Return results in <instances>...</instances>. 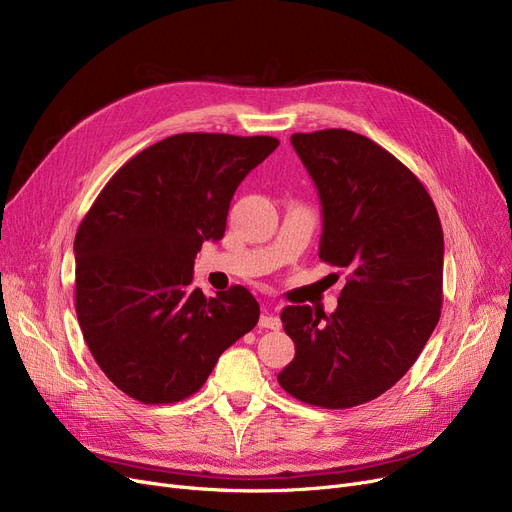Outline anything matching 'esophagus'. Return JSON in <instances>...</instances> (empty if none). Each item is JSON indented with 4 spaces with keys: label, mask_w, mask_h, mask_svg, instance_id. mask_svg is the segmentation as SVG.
Listing matches in <instances>:
<instances>
[{
    "label": "esophagus",
    "mask_w": 512,
    "mask_h": 512,
    "mask_svg": "<svg viewBox=\"0 0 512 512\" xmlns=\"http://www.w3.org/2000/svg\"><path fill=\"white\" fill-rule=\"evenodd\" d=\"M280 319L278 315H274L270 309H263L261 317H259V328H265V330H280Z\"/></svg>",
    "instance_id": "34e87169"
}]
</instances>
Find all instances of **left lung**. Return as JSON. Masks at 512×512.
I'll use <instances>...</instances> for the list:
<instances>
[{"instance_id":"8db88e82","label":"left lung","mask_w":512,"mask_h":512,"mask_svg":"<svg viewBox=\"0 0 512 512\" xmlns=\"http://www.w3.org/2000/svg\"><path fill=\"white\" fill-rule=\"evenodd\" d=\"M290 141L321 201L319 259L348 276L332 315L282 311L297 355L278 382L307 405L351 409L390 390L438 326L442 224L419 178L363 134L328 128Z\"/></svg>"}]
</instances>
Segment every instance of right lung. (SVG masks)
Listing matches in <instances>:
<instances>
[{"label":"right lung","mask_w":512,"mask_h":512,"mask_svg":"<svg viewBox=\"0 0 512 512\" xmlns=\"http://www.w3.org/2000/svg\"><path fill=\"white\" fill-rule=\"evenodd\" d=\"M274 137L184 132L137 153L110 178L74 238L76 317L101 371L145 405L195 394L220 355L257 326L245 286L191 288L205 240L226 232L238 184Z\"/></svg>","instance_id":"add662e5"}]
</instances>
